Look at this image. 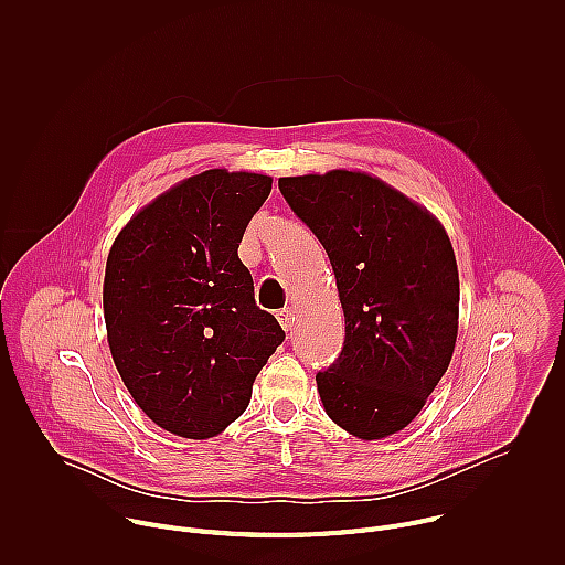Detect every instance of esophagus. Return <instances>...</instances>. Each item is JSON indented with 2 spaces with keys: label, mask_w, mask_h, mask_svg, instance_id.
<instances>
[{
  "label": "esophagus",
  "mask_w": 565,
  "mask_h": 565,
  "mask_svg": "<svg viewBox=\"0 0 565 565\" xmlns=\"http://www.w3.org/2000/svg\"><path fill=\"white\" fill-rule=\"evenodd\" d=\"M277 319H279V324L284 327V331H292V327H295V312L290 308L279 310Z\"/></svg>",
  "instance_id": "34e87169"
}]
</instances>
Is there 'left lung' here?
Segmentation results:
<instances>
[{
    "label": "left lung",
    "mask_w": 565,
    "mask_h": 565,
    "mask_svg": "<svg viewBox=\"0 0 565 565\" xmlns=\"http://www.w3.org/2000/svg\"><path fill=\"white\" fill-rule=\"evenodd\" d=\"M279 190L324 246L344 308L342 353L315 375L329 418L362 440L405 429L458 335V266L445 227L364 172L286 177Z\"/></svg>",
    "instance_id": "1"
}]
</instances>
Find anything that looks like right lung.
<instances>
[{
	"label": "right lung",
	"mask_w": 565,
	"mask_h": 565,
	"mask_svg": "<svg viewBox=\"0 0 565 565\" xmlns=\"http://www.w3.org/2000/svg\"><path fill=\"white\" fill-rule=\"evenodd\" d=\"M273 190L253 172L207 170L145 205L107 257L103 306L114 364L136 405L183 438L221 434L284 342L255 301L238 244Z\"/></svg>",
	"instance_id": "obj_1"
}]
</instances>
